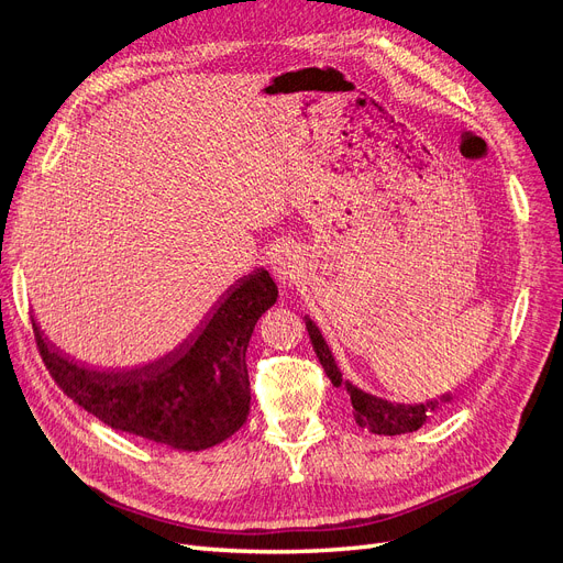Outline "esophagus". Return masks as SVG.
<instances>
[{
    "instance_id": "1",
    "label": "esophagus",
    "mask_w": 563,
    "mask_h": 563,
    "mask_svg": "<svg viewBox=\"0 0 563 563\" xmlns=\"http://www.w3.org/2000/svg\"><path fill=\"white\" fill-rule=\"evenodd\" d=\"M298 269H300V261H298L296 254H290L288 250L279 252L273 261V273L282 282H294L298 277Z\"/></svg>"
}]
</instances>
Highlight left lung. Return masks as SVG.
Returning a JSON list of instances; mask_svg holds the SVG:
<instances>
[{
	"mask_svg": "<svg viewBox=\"0 0 563 563\" xmlns=\"http://www.w3.org/2000/svg\"><path fill=\"white\" fill-rule=\"evenodd\" d=\"M307 330H309V336H311V344H313V351H317L319 355V363L323 365L328 378L332 380V386H346L349 395H351V404H353V416H355V422L360 427H365V430L374 432V434H386V437H393V434H407V432H416L418 427L424 424L427 420V411L430 409H437L439 401H430V404H393V401H386V399H378V397H372L363 390H357L355 386L346 384V380H342V374L340 369H336L334 360H332V353L328 351V344L321 336L319 328L311 323V319H307ZM451 399V395H445L443 401Z\"/></svg>",
	"mask_w": 563,
	"mask_h": 563,
	"instance_id": "obj_1",
	"label": "left lung"
}]
</instances>
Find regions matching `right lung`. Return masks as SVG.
<instances>
[{
  "label": "right lung",
  "mask_w": 563,
  "mask_h": 563,
  "mask_svg": "<svg viewBox=\"0 0 563 563\" xmlns=\"http://www.w3.org/2000/svg\"><path fill=\"white\" fill-rule=\"evenodd\" d=\"M277 302L265 269L233 284L189 340L133 372H87L59 357L34 325L43 365L66 397L112 430L179 451H206L250 416L246 346L261 313Z\"/></svg>",
  "instance_id": "1"
}]
</instances>
